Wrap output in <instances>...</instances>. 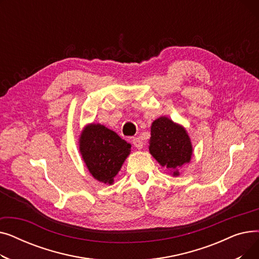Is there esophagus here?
Here are the masks:
<instances>
[{
    "label": "esophagus",
    "mask_w": 259,
    "mask_h": 259,
    "mask_svg": "<svg viewBox=\"0 0 259 259\" xmlns=\"http://www.w3.org/2000/svg\"><path fill=\"white\" fill-rule=\"evenodd\" d=\"M132 144H133V146L137 148V149H142L143 148V146H144V143H143V141L140 139V138H134V139H132Z\"/></svg>",
    "instance_id": "1"
}]
</instances>
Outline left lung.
Wrapping results in <instances>:
<instances>
[{
  "label": "left lung",
  "mask_w": 259,
  "mask_h": 259,
  "mask_svg": "<svg viewBox=\"0 0 259 259\" xmlns=\"http://www.w3.org/2000/svg\"><path fill=\"white\" fill-rule=\"evenodd\" d=\"M149 152L161 167L167 168L173 176H179V168L191 160L193 147L184 126L160 116L151 125Z\"/></svg>",
  "instance_id": "obj_1"
}]
</instances>
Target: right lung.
Here are the masks:
<instances>
[{
    "label": "right lung",
    "mask_w": 259,
    "mask_h": 259,
    "mask_svg": "<svg viewBox=\"0 0 259 259\" xmlns=\"http://www.w3.org/2000/svg\"><path fill=\"white\" fill-rule=\"evenodd\" d=\"M78 149L93 178L100 183L112 185L131 152V145L104 125L91 122L80 132Z\"/></svg>",
    "instance_id": "right-lung-1"
}]
</instances>
